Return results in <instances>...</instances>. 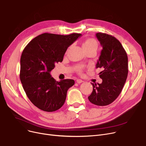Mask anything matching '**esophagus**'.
Returning a JSON list of instances; mask_svg holds the SVG:
<instances>
[{
	"label": "esophagus",
	"instance_id": "esophagus-1",
	"mask_svg": "<svg viewBox=\"0 0 146 146\" xmlns=\"http://www.w3.org/2000/svg\"><path fill=\"white\" fill-rule=\"evenodd\" d=\"M83 81L82 80H81V79H77L76 80V82H77L78 83H82Z\"/></svg>",
	"mask_w": 146,
	"mask_h": 146
}]
</instances>
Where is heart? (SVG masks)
<instances>
[{
  "label": "heart",
  "instance_id": "b5f03b06",
  "mask_svg": "<svg viewBox=\"0 0 146 146\" xmlns=\"http://www.w3.org/2000/svg\"><path fill=\"white\" fill-rule=\"evenodd\" d=\"M98 46L97 41L93 38H89L83 43V47L86 51L91 48H98ZM82 68L83 67L82 66H79L78 67V70L79 72H82Z\"/></svg>",
  "mask_w": 146,
  "mask_h": 146
}]
</instances>
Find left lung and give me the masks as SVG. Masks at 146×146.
I'll list each match as a JSON object with an SVG mask.
<instances>
[{
  "label": "left lung",
  "instance_id": "1",
  "mask_svg": "<svg viewBox=\"0 0 146 146\" xmlns=\"http://www.w3.org/2000/svg\"><path fill=\"white\" fill-rule=\"evenodd\" d=\"M96 36L102 47L96 65L102 68L99 77L102 83H92L93 91L88 97L89 101L98 106H106L118 98L128 76V57L121 42L114 36L99 33Z\"/></svg>",
  "mask_w": 146,
  "mask_h": 146
}]
</instances>
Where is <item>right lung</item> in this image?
I'll return each instance as SVG.
<instances>
[{
	"label": "right lung",
	"mask_w": 146,
	"mask_h": 146,
	"mask_svg": "<svg viewBox=\"0 0 146 146\" xmlns=\"http://www.w3.org/2000/svg\"><path fill=\"white\" fill-rule=\"evenodd\" d=\"M82 34L67 35L44 33L34 38L23 50L20 80L25 93L35 106L46 112L60 109L65 102L73 79L56 81L50 72L62 62L67 48Z\"/></svg>",
	"instance_id": "1"
}]
</instances>
